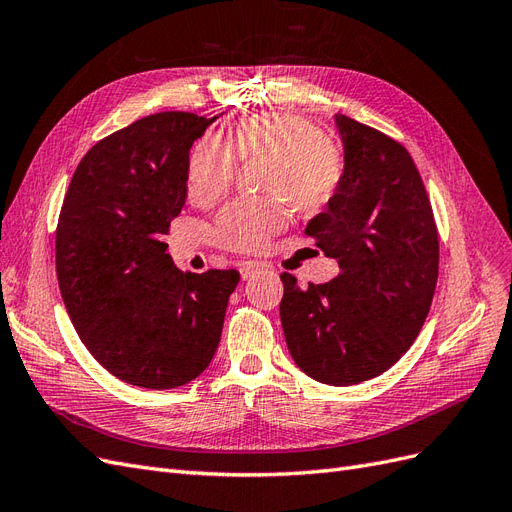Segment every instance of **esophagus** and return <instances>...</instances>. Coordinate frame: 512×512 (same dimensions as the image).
<instances>
[{
    "label": "esophagus",
    "instance_id": "esophagus-1",
    "mask_svg": "<svg viewBox=\"0 0 512 512\" xmlns=\"http://www.w3.org/2000/svg\"><path fill=\"white\" fill-rule=\"evenodd\" d=\"M267 267L262 265V262H254V260H247V262H241V277L243 280H252L254 275L262 273Z\"/></svg>",
    "mask_w": 512,
    "mask_h": 512
}]
</instances>
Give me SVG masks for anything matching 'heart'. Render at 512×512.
Instances as JSON below:
<instances>
[{"instance_id":"obj_1","label":"heart","mask_w":512,"mask_h":512,"mask_svg":"<svg viewBox=\"0 0 512 512\" xmlns=\"http://www.w3.org/2000/svg\"><path fill=\"white\" fill-rule=\"evenodd\" d=\"M241 164H265L260 200H235L215 220V239L228 250L256 252L286 224V199L299 215L331 203L344 175L342 156L312 123L290 113H260L220 138L200 141L188 166V194L213 205L232 185Z\"/></svg>"}]
</instances>
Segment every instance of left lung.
<instances>
[{
    "mask_svg": "<svg viewBox=\"0 0 512 512\" xmlns=\"http://www.w3.org/2000/svg\"><path fill=\"white\" fill-rule=\"evenodd\" d=\"M344 175L307 222L337 277L301 288L282 275L286 346L309 378L350 386L393 367L423 329L438 282V230L406 147L335 113Z\"/></svg>",
    "mask_w": 512,
    "mask_h": 512,
    "instance_id": "1",
    "label": "left lung"
}]
</instances>
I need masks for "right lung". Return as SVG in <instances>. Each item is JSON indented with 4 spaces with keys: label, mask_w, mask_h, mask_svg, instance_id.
I'll return each instance as SVG.
<instances>
[{
    "label": "right lung",
    "mask_w": 512,
    "mask_h": 512,
    "mask_svg": "<svg viewBox=\"0 0 512 512\" xmlns=\"http://www.w3.org/2000/svg\"><path fill=\"white\" fill-rule=\"evenodd\" d=\"M218 117L156 113L102 138L59 213L57 280L74 329L104 369L143 389L203 374L239 282L235 269L179 271L164 243L188 198L190 149Z\"/></svg>",
    "instance_id": "add662e5"
}]
</instances>
